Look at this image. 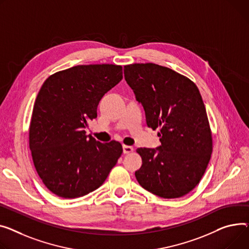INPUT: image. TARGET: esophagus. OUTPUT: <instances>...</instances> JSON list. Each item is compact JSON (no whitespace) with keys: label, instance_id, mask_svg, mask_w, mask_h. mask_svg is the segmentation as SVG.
<instances>
[{"label":"esophagus","instance_id":"obj_1","mask_svg":"<svg viewBox=\"0 0 249 249\" xmlns=\"http://www.w3.org/2000/svg\"><path fill=\"white\" fill-rule=\"evenodd\" d=\"M133 147H131V146H127V145H123V153L124 154H129V153H131V152H133Z\"/></svg>","mask_w":249,"mask_h":249}]
</instances>
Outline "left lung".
I'll use <instances>...</instances> for the list:
<instances>
[{"label":"left lung","instance_id":"left-lung-1","mask_svg":"<svg viewBox=\"0 0 249 249\" xmlns=\"http://www.w3.org/2000/svg\"><path fill=\"white\" fill-rule=\"evenodd\" d=\"M147 126L160 127L161 145L138 148L139 184L157 196L178 198L199 183L212 153V136L199 90L187 77L153 63L124 66Z\"/></svg>","mask_w":249,"mask_h":249}]
</instances>
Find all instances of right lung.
<instances>
[{
	"label": "right lung",
	"mask_w": 249,
	"mask_h": 249,
	"mask_svg": "<svg viewBox=\"0 0 249 249\" xmlns=\"http://www.w3.org/2000/svg\"><path fill=\"white\" fill-rule=\"evenodd\" d=\"M123 78L121 66L79 65L50 76L33 108L29 144L45 186L63 198L100 187L121 156L117 141L86 135L101 98Z\"/></svg>",
	"instance_id": "1"
}]
</instances>
